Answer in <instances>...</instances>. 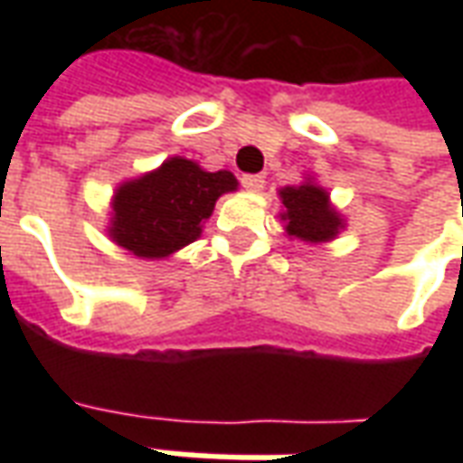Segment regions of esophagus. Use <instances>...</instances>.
<instances>
[{
    "label": "esophagus",
    "mask_w": 463,
    "mask_h": 463,
    "mask_svg": "<svg viewBox=\"0 0 463 463\" xmlns=\"http://www.w3.org/2000/svg\"><path fill=\"white\" fill-rule=\"evenodd\" d=\"M242 188L250 193H258L265 188V178L262 175H242Z\"/></svg>",
    "instance_id": "obj_1"
}]
</instances>
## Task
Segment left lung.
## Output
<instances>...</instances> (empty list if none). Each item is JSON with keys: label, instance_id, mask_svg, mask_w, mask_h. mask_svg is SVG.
Returning a JSON list of instances; mask_svg holds the SVG:
<instances>
[{"label": "left lung", "instance_id": "1", "mask_svg": "<svg viewBox=\"0 0 463 463\" xmlns=\"http://www.w3.org/2000/svg\"><path fill=\"white\" fill-rule=\"evenodd\" d=\"M278 195L282 203V231L290 241L322 245L335 241L347 228L345 215L332 205L327 188H322L312 175L298 185H285Z\"/></svg>", "mask_w": 463, "mask_h": 463}]
</instances>
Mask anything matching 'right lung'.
Returning <instances> with one entry per match:
<instances>
[{
    "label": "right lung",
    "instance_id": "right-lung-1",
    "mask_svg": "<svg viewBox=\"0 0 463 463\" xmlns=\"http://www.w3.org/2000/svg\"><path fill=\"white\" fill-rule=\"evenodd\" d=\"M238 191L231 171H205L183 156H171L148 173L116 185L109 238L138 260H165L198 241L215 201Z\"/></svg>",
    "mask_w": 463,
    "mask_h": 463
}]
</instances>
